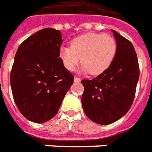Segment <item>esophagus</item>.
I'll return each instance as SVG.
<instances>
[{
	"mask_svg": "<svg viewBox=\"0 0 152 152\" xmlns=\"http://www.w3.org/2000/svg\"><path fill=\"white\" fill-rule=\"evenodd\" d=\"M74 81H75V83H79L81 81V79L79 78V77H75V78H74Z\"/></svg>",
	"mask_w": 152,
	"mask_h": 152,
	"instance_id": "34e87169",
	"label": "esophagus"
}]
</instances>
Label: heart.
<instances>
[{"label": "heart", "instance_id": "b5f03b06", "mask_svg": "<svg viewBox=\"0 0 152 152\" xmlns=\"http://www.w3.org/2000/svg\"><path fill=\"white\" fill-rule=\"evenodd\" d=\"M117 42L110 35L101 33H87L74 39L69 47L60 49V58L65 68L75 70L80 62L81 71L99 75L111 65L117 53ZM81 59H80V57Z\"/></svg>", "mask_w": 152, "mask_h": 152}]
</instances>
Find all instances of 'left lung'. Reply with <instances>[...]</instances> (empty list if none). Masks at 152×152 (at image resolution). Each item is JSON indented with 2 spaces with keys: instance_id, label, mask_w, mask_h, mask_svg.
<instances>
[{
  "instance_id": "left-lung-1",
  "label": "left lung",
  "mask_w": 152,
  "mask_h": 152,
  "mask_svg": "<svg viewBox=\"0 0 152 152\" xmlns=\"http://www.w3.org/2000/svg\"><path fill=\"white\" fill-rule=\"evenodd\" d=\"M117 53L109 67L91 80L84 79L82 105L90 120L109 125L124 117L132 105L139 78L136 52L128 39L112 30Z\"/></svg>"
}]
</instances>
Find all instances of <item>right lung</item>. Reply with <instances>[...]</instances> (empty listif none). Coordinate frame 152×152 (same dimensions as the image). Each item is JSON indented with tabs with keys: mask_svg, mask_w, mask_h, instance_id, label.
<instances>
[{
	"mask_svg": "<svg viewBox=\"0 0 152 152\" xmlns=\"http://www.w3.org/2000/svg\"><path fill=\"white\" fill-rule=\"evenodd\" d=\"M61 32L44 28L20 44L14 56L10 85L20 113L35 123L52 119L69 89L74 76L60 58Z\"/></svg>",
	"mask_w": 152,
	"mask_h": 152,
	"instance_id": "add662e5",
	"label": "right lung"
}]
</instances>
